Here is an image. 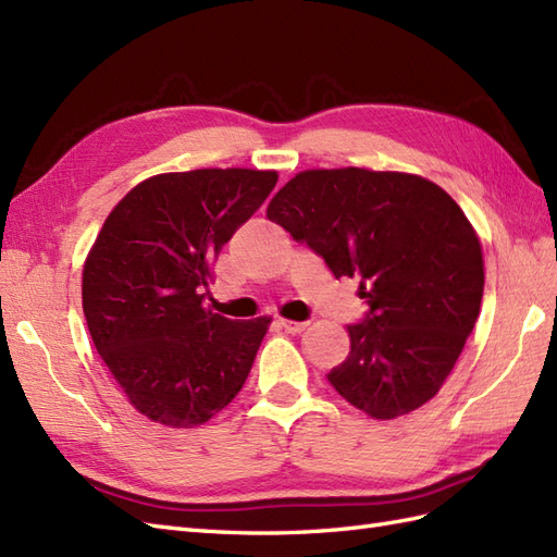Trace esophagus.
<instances>
[{"label":"esophagus","mask_w":557,"mask_h":557,"mask_svg":"<svg viewBox=\"0 0 557 557\" xmlns=\"http://www.w3.org/2000/svg\"><path fill=\"white\" fill-rule=\"evenodd\" d=\"M277 326H280V330L287 332V334H301V332H306L308 322H296V320H284V318H280V320H277Z\"/></svg>","instance_id":"obj_1"}]
</instances>
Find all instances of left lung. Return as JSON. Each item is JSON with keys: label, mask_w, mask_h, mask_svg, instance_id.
<instances>
[{"label": "left lung", "mask_w": 557, "mask_h": 557, "mask_svg": "<svg viewBox=\"0 0 557 557\" xmlns=\"http://www.w3.org/2000/svg\"><path fill=\"white\" fill-rule=\"evenodd\" d=\"M265 216L355 277L369 315L326 379L372 419H397L437 395L480 315L484 261L475 227L435 185L405 171L306 169Z\"/></svg>", "instance_id": "8db88e82"}]
</instances>
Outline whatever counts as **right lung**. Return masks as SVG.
Wrapping results in <instances>:
<instances>
[{
    "label": "right lung",
    "instance_id": "1",
    "mask_svg": "<svg viewBox=\"0 0 557 557\" xmlns=\"http://www.w3.org/2000/svg\"><path fill=\"white\" fill-rule=\"evenodd\" d=\"M275 183L277 171L239 166L157 174L96 235L82 270L84 318L108 372L150 421L197 428L245 386L270 318L227 320L202 292Z\"/></svg>",
    "mask_w": 557,
    "mask_h": 557
}]
</instances>
